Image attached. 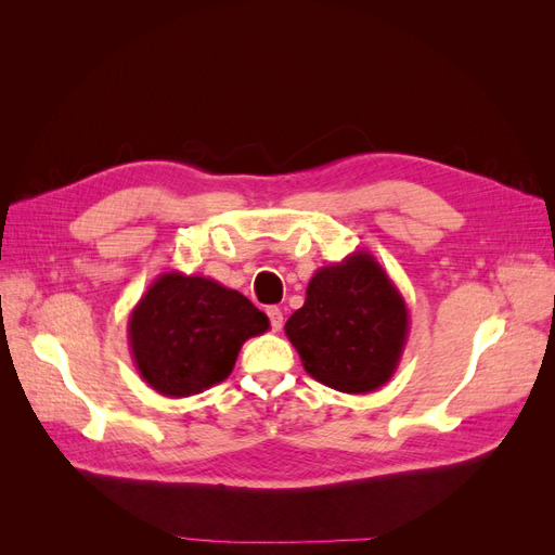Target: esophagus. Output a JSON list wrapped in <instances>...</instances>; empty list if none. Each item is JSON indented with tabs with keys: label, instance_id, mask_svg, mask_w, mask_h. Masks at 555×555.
I'll return each mask as SVG.
<instances>
[{
	"label": "esophagus",
	"instance_id": "obj_1",
	"mask_svg": "<svg viewBox=\"0 0 555 555\" xmlns=\"http://www.w3.org/2000/svg\"><path fill=\"white\" fill-rule=\"evenodd\" d=\"M268 319H271V328H273V331H280V328H282L284 317H282V310H280V308H268Z\"/></svg>",
	"mask_w": 555,
	"mask_h": 555
}]
</instances>
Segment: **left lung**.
I'll return each mask as SVG.
<instances>
[{
  "label": "left lung",
  "mask_w": 555,
  "mask_h": 555,
  "mask_svg": "<svg viewBox=\"0 0 555 555\" xmlns=\"http://www.w3.org/2000/svg\"><path fill=\"white\" fill-rule=\"evenodd\" d=\"M284 333L310 377L343 393H371L396 373L410 310L371 251H354L319 268Z\"/></svg>",
  "instance_id": "8db88e82"
}]
</instances>
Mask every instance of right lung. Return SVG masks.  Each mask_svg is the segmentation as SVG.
Wrapping results in <instances>:
<instances>
[{
	"label": "right lung",
	"instance_id": "right-lung-1",
	"mask_svg": "<svg viewBox=\"0 0 555 555\" xmlns=\"http://www.w3.org/2000/svg\"><path fill=\"white\" fill-rule=\"evenodd\" d=\"M271 328L236 289L204 275L162 273L127 322L137 371L166 398H188L224 382L245 340Z\"/></svg>",
	"mask_w": 555,
	"mask_h": 555
}]
</instances>
